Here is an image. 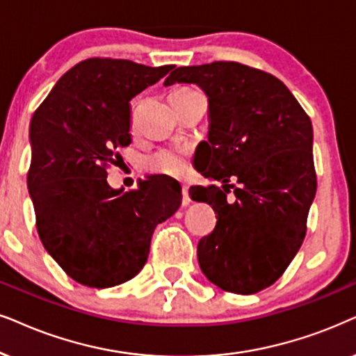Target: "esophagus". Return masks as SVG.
Returning <instances> with one entry per match:
<instances>
[{"label":"esophagus","mask_w":356,"mask_h":356,"mask_svg":"<svg viewBox=\"0 0 356 356\" xmlns=\"http://www.w3.org/2000/svg\"><path fill=\"white\" fill-rule=\"evenodd\" d=\"M188 186L186 184H183L181 186V195H183V201H181V204L186 207V206H189V202H191V200H189V195H188Z\"/></svg>","instance_id":"esophagus-1"}]
</instances>
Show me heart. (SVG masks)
Here are the masks:
<instances>
[{
  "label": "heart",
  "mask_w": 356,
  "mask_h": 356,
  "mask_svg": "<svg viewBox=\"0 0 356 356\" xmlns=\"http://www.w3.org/2000/svg\"><path fill=\"white\" fill-rule=\"evenodd\" d=\"M188 88H181V90L173 91L172 95H183L189 93ZM145 168L152 173L168 175V177H179L186 172L188 168V154L184 150H173V149H163L155 152L154 155L147 156Z\"/></svg>",
  "instance_id": "b5f03b06"
}]
</instances>
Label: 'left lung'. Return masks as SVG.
Listing matches in <instances>:
<instances>
[{
    "mask_svg": "<svg viewBox=\"0 0 356 356\" xmlns=\"http://www.w3.org/2000/svg\"><path fill=\"white\" fill-rule=\"evenodd\" d=\"M173 83L207 96L197 172L224 188H189L218 214L197 243L201 271L229 293H258L284 273L306 235L317 188L311 119L283 81L237 62L178 67L163 85ZM230 177L241 184L234 203L225 195Z\"/></svg>",
    "mask_w": 356,
    "mask_h": 356,
    "instance_id": "left-lung-1",
    "label": "left lung"
}]
</instances>
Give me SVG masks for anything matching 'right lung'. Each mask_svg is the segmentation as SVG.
<instances>
[{
  "label": "right lung",
  "mask_w": 356,
  "mask_h": 356,
  "mask_svg": "<svg viewBox=\"0 0 356 356\" xmlns=\"http://www.w3.org/2000/svg\"><path fill=\"white\" fill-rule=\"evenodd\" d=\"M173 65L88 58L55 83L31 119L27 188L40 242L90 288H113L144 268L156 224L181 204V186L150 177L136 191L108 184V165L131 144V99Z\"/></svg>",
  "instance_id": "obj_1"
}]
</instances>
